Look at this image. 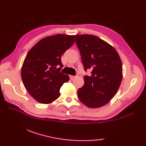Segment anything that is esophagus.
<instances>
[{
    "label": "esophagus",
    "instance_id": "esophagus-1",
    "mask_svg": "<svg viewBox=\"0 0 146 146\" xmlns=\"http://www.w3.org/2000/svg\"><path fill=\"white\" fill-rule=\"evenodd\" d=\"M75 76H73V75H70V78L71 79V80H73L74 78H75Z\"/></svg>",
    "mask_w": 146,
    "mask_h": 146
}]
</instances>
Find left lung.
<instances>
[{
	"instance_id": "1",
	"label": "left lung",
	"mask_w": 146,
	"mask_h": 146,
	"mask_svg": "<svg viewBox=\"0 0 146 146\" xmlns=\"http://www.w3.org/2000/svg\"><path fill=\"white\" fill-rule=\"evenodd\" d=\"M82 61L90 76H84V85L78 97L89 108H99L108 104L116 94L122 80V64L112 46L91 35H75Z\"/></svg>"
}]
</instances>
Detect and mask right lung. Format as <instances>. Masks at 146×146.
<instances>
[{
  "instance_id": "obj_1",
  "label": "right lung",
  "mask_w": 146,
  "mask_h": 146,
  "mask_svg": "<svg viewBox=\"0 0 146 146\" xmlns=\"http://www.w3.org/2000/svg\"><path fill=\"white\" fill-rule=\"evenodd\" d=\"M75 42V36L62 34L38 41L27 52L21 68L27 91L39 103L49 104L60 96V90L70 77L60 72L62 54Z\"/></svg>"
}]
</instances>
